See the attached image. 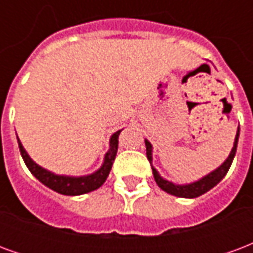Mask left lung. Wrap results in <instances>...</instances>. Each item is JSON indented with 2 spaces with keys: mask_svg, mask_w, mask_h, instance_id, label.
Instances as JSON below:
<instances>
[{
  "mask_svg": "<svg viewBox=\"0 0 253 253\" xmlns=\"http://www.w3.org/2000/svg\"><path fill=\"white\" fill-rule=\"evenodd\" d=\"M239 135H240V127L237 128V132H236V137H234V143L233 148L229 153L228 159L223 161L222 164L219 165L218 168H215L214 170H211L210 173H207L206 176L201 177L199 180L192 181V183H188V184H176V183H172V181L167 180L163 176L160 175L159 170L154 168L152 165V170H153L154 180L157 183V186L161 188L165 192H168L170 195L179 196V198H198V196L206 194L207 191H210L212 187H215L222 180L225 175L228 173L230 165L233 163L234 156H236V150H237V142H239ZM145 145H146V156H148V160L153 161V146L152 143L149 142L148 139H145Z\"/></svg>",
  "mask_w": 253,
  "mask_h": 253,
  "instance_id": "1",
  "label": "left lung"
}]
</instances>
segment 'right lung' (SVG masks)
Here are the masks:
<instances>
[{
  "mask_svg": "<svg viewBox=\"0 0 253 253\" xmlns=\"http://www.w3.org/2000/svg\"><path fill=\"white\" fill-rule=\"evenodd\" d=\"M121 131L122 130H119V131L114 132L111 135L110 149L105 153L104 161H103L101 167L97 170H94L93 173L84 176L57 175V173H54L51 170L43 168V167L38 165L34 160L31 159L30 154L27 153V150L21 145L19 138H17V142H19L20 153H21V157L24 160L27 168L30 169L31 173L35 176L38 180L41 181L42 184H44L50 190L55 191L58 194L76 196L92 192V191L97 190V188H100V187L104 184V181L107 180V177L110 175V170L112 168V164H114V160L116 157L118 142H119L118 138H119Z\"/></svg>",
  "mask_w": 253,
  "mask_h": 253,
  "instance_id": "right-lung-1",
  "label": "right lung"
}]
</instances>
